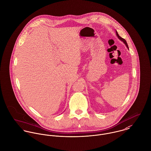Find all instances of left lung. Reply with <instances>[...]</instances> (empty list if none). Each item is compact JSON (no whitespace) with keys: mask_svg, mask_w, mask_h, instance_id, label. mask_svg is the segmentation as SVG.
Returning <instances> with one entry per match:
<instances>
[{"mask_svg":"<svg viewBox=\"0 0 151 151\" xmlns=\"http://www.w3.org/2000/svg\"><path fill=\"white\" fill-rule=\"evenodd\" d=\"M116 35H117V37L120 40H122L124 43H125V45H126V46L128 47V49H129V46H128V45H127V42H126V41L124 39V38H122L119 34H118V33H117V32H116Z\"/></svg>","mask_w":151,"mask_h":151,"instance_id":"left-lung-1","label":"left lung"}]
</instances>
